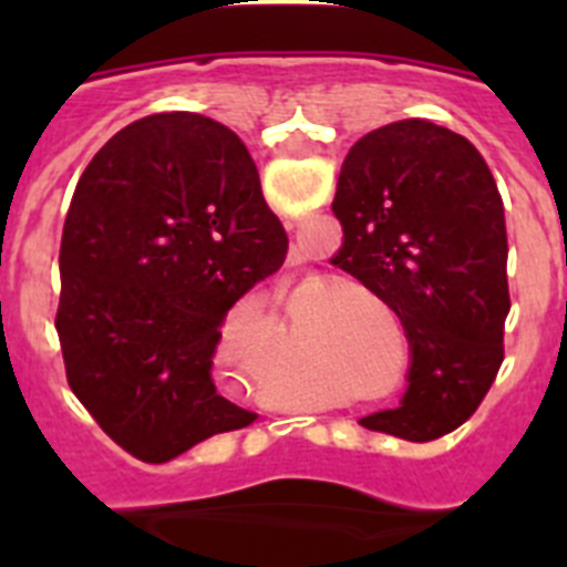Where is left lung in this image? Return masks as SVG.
I'll list each match as a JSON object with an SVG mask.
<instances>
[{"label":"left lung","mask_w":567,"mask_h":567,"mask_svg":"<svg viewBox=\"0 0 567 567\" xmlns=\"http://www.w3.org/2000/svg\"><path fill=\"white\" fill-rule=\"evenodd\" d=\"M334 267L400 318L409 389L363 429L429 443L463 425L505 358L508 238L503 198L463 135L423 118L365 133L340 167Z\"/></svg>","instance_id":"8db88e82"}]
</instances>
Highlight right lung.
<instances>
[{"instance_id": "right-lung-1", "label": "right lung", "mask_w": 567, "mask_h": 567, "mask_svg": "<svg viewBox=\"0 0 567 567\" xmlns=\"http://www.w3.org/2000/svg\"><path fill=\"white\" fill-rule=\"evenodd\" d=\"M287 247L252 155L207 115H147L93 155L64 218L56 332L70 389L113 443L167 463L258 420L215 389L213 358Z\"/></svg>"}]
</instances>
